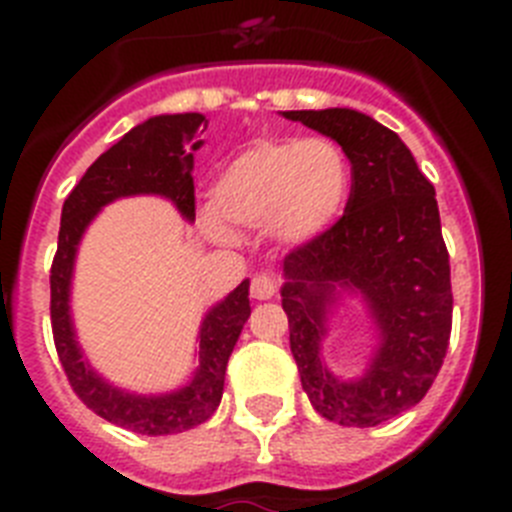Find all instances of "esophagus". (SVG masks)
Here are the masks:
<instances>
[{
  "instance_id": "1",
  "label": "esophagus",
  "mask_w": 512,
  "mask_h": 512,
  "mask_svg": "<svg viewBox=\"0 0 512 512\" xmlns=\"http://www.w3.org/2000/svg\"><path fill=\"white\" fill-rule=\"evenodd\" d=\"M277 295V279L269 274H256L251 279V297L253 300H271Z\"/></svg>"
}]
</instances>
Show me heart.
<instances>
[{"label":"heart","mask_w":512,"mask_h":512,"mask_svg":"<svg viewBox=\"0 0 512 512\" xmlns=\"http://www.w3.org/2000/svg\"><path fill=\"white\" fill-rule=\"evenodd\" d=\"M346 194L348 164L336 143L264 140L217 176L205 228L215 241H230L228 228H266L274 241L302 246L333 225Z\"/></svg>","instance_id":"heart-1"}]
</instances>
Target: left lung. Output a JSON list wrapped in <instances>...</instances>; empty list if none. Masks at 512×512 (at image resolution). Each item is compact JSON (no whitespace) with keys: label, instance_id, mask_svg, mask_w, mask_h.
<instances>
[{"label":"left lung","instance_id":"obj_1","mask_svg":"<svg viewBox=\"0 0 512 512\" xmlns=\"http://www.w3.org/2000/svg\"><path fill=\"white\" fill-rule=\"evenodd\" d=\"M282 115L333 138L351 161L343 215L284 259L289 348L312 408L333 423L372 428L423 400L449 348L454 297L436 189L400 135L364 112ZM338 288L361 291L380 330L373 364L359 380L333 378L319 354Z\"/></svg>","mask_w":512,"mask_h":512}]
</instances>
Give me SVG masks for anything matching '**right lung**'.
Listing matches in <instances>:
<instances>
[{"label": "right lung", "instance_id": "right-lung-1", "mask_svg": "<svg viewBox=\"0 0 512 512\" xmlns=\"http://www.w3.org/2000/svg\"><path fill=\"white\" fill-rule=\"evenodd\" d=\"M205 128L207 120L200 112L158 115L140 122L89 166L63 202L58 251L51 266V325L58 361L76 397L89 410L140 436L189 431L215 413L223 397L225 366L243 323L251 315L248 279H243L223 302H217L202 320L200 366L187 387L171 395H130L104 382L81 359L69 312L76 246L104 205L130 194H161L174 202L187 220H194L192 166L194 151L202 146L197 133Z\"/></svg>", "mask_w": 512, "mask_h": 512}]
</instances>
